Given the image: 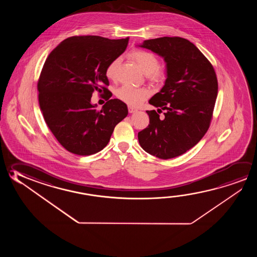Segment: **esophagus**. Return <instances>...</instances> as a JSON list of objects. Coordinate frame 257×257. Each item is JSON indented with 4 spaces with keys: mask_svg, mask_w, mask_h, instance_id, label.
Here are the masks:
<instances>
[{
    "mask_svg": "<svg viewBox=\"0 0 257 257\" xmlns=\"http://www.w3.org/2000/svg\"><path fill=\"white\" fill-rule=\"evenodd\" d=\"M128 111H129V113H135V111H137V110L135 109V107L128 105Z\"/></svg>",
    "mask_w": 257,
    "mask_h": 257,
    "instance_id": "34e87169",
    "label": "esophagus"
}]
</instances>
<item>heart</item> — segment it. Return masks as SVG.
I'll return each instance as SVG.
<instances>
[{"label":"heart","mask_w":257,"mask_h":257,"mask_svg":"<svg viewBox=\"0 0 257 257\" xmlns=\"http://www.w3.org/2000/svg\"><path fill=\"white\" fill-rule=\"evenodd\" d=\"M130 57L138 64L142 71L147 74L150 80L154 82H160L166 79L167 73L163 69L160 68V60L152 53L144 50L133 51ZM119 63L120 58H114L107 65L105 69V76L109 80H114L115 78ZM115 96L128 105H138L150 96V91L146 88H135L129 85H123L116 89Z\"/></svg>","instance_id":"heart-1"}]
</instances>
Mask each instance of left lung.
Wrapping results in <instances>:
<instances>
[{
    "label": "left lung",
    "mask_w": 257,
    "mask_h": 257,
    "mask_svg": "<svg viewBox=\"0 0 257 257\" xmlns=\"http://www.w3.org/2000/svg\"><path fill=\"white\" fill-rule=\"evenodd\" d=\"M167 63L163 88L150 99L158 111H146L150 124L138 134L145 152L162 160L184 154L210 127L218 95L214 68L193 43L179 37L145 40L140 46ZM162 109L165 115L159 117Z\"/></svg>",
    "instance_id": "1"
}]
</instances>
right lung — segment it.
Masks as SVG:
<instances>
[{
	"label": "right lung",
	"instance_id": "add662e5",
	"mask_svg": "<svg viewBox=\"0 0 257 257\" xmlns=\"http://www.w3.org/2000/svg\"><path fill=\"white\" fill-rule=\"evenodd\" d=\"M129 38L108 39L75 36L60 43L47 57L38 82L43 116L56 140L68 152L88 156L107 145L127 105L109 99L105 69L126 49ZM94 91L108 101L101 110L90 102Z\"/></svg>",
	"mask_w": 257,
	"mask_h": 257
}]
</instances>
